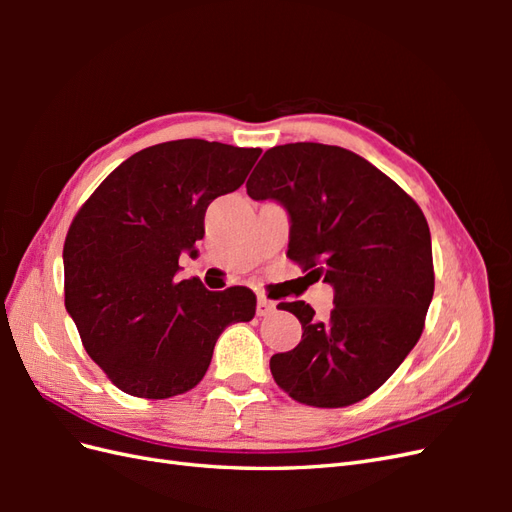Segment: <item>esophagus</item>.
Listing matches in <instances>:
<instances>
[{
    "label": "esophagus",
    "instance_id": "1",
    "mask_svg": "<svg viewBox=\"0 0 512 512\" xmlns=\"http://www.w3.org/2000/svg\"><path fill=\"white\" fill-rule=\"evenodd\" d=\"M256 314H258L260 318H267V316L275 314V303L269 301V299H265V297H260L258 303H256Z\"/></svg>",
    "mask_w": 512,
    "mask_h": 512
}]
</instances>
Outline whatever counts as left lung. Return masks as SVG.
<instances>
[{
  "mask_svg": "<svg viewBox=\"0 0 512 512\" xmlns=\"http://www.w3.org/2000/svg\"><path fill=\"white\" fill-rule=\"evenodd\" d=\"M290 218L288 258L333 286L329 318L305 301L277 307L299 318L297 348L271 356L275 382L316 408L365 399L416 346L433 297L431 235L423 211L356 153L322 143L265 151L245 183Z\"/></svg>",
  "mask_w": 512,
  "mask_h": 512,
  "instance_id": "8db88e82",
  "label": "left lung"
}]
</instances>
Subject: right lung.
<instances>
[{
  "mask_svg": "<svg viewBox=\"0 0 512 512\" xmlns=\"http://www.w3.org/2000/svg\"><path fill=\"white\" fill-rule=\"evenodd\" d=\"M262 149L183 138L134 153L76 213L64 243L66 309L87 354L123 393L181 395L203 380L228 324L250 322V288L179 280L211 200L241 188Z\"/></svg>",
  "mask_w": 512,
  "mask_h": 512,
  "instance_id": "right-lung-1",
  "label": "right lung"
}]
</instances>
